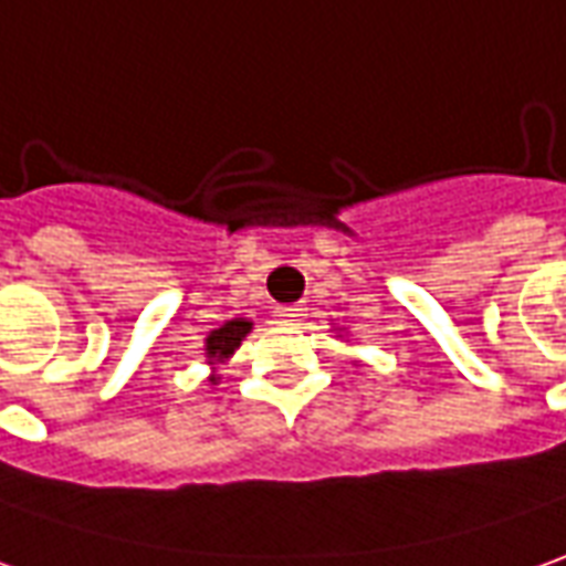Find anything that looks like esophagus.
<instances>
[{
	"label": "esophagus",
	"instance_id": "34e87169",
	"mask_svg": "<svg viewBox=\"0 0 566 566\" xmlns=\"http://www.w3.org/2000/svg\"><path fill=\"white\" fill-rule=\"evenodd\" d=\"M274 317H276V323H280V326H298V323L305 321L307 314H305V307L283 305V307H276Z\"/></svg>",
	"mask_w": 566,
	"mask_h": 566
}]
</instances>
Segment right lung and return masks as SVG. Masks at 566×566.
Instances as JSON below:
<instances>
[{
	"label": "right lung",
	"instance_id": "obj_1",
	"mask_svg": "<svg viewBox=\"0 0 566 566\" xmlns=\"http://www.w3.org/2000/svg\"><path fill=\"white\" fill-rule=\"evenodd\" d=\"M249 333H252V321H243V317L228 321L224 326L212 329L209 338H206V357H209V364H224L233 350L240 348V342H243ZM216 379L218 376H212L209 381H216Z\"/></svg>",
	"mask_w": 566,
	"mask_h": 566
}]
</instances>
